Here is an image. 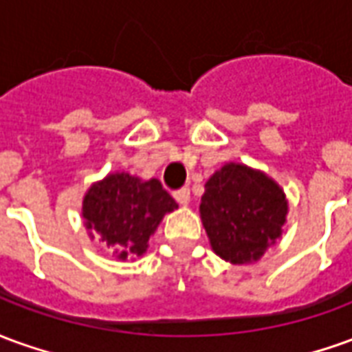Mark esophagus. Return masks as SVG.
<instances>
[{
  "mask_svg": "<svg viewBox=\"0 0 352 352\" xmlns=\"http://www.w3.org/2000/svg\"><path fill=\"white\" fill-rule=\"evenodd\" d=\"M173 198H175L181 206H188V204H190V190H188V188H181V190L173 192Z\"/></svg>",
  "mask_w": 352,
  "mask_h": 352,
  "instance_id": "obj_1",
  "label": "esophagus"
}]
</instances>
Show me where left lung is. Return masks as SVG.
Masks as SVG:
<instances>
[{"label":"left lung","mask_w":352,"mask_h":352,"mask_svg":"<svg viewBox=\"0 0 352 352\" xmlns=\"http://www.w3.org/2000/svg\"><path fill=\"white\" fill-rule=\"evenodd\" d=\"M286 217V192L261 169L227 162L204 184L201 225L211 250L232 265L259 261L282 236Z\"/></svg>","instance_id":"left-lung-1"}]
</instances>
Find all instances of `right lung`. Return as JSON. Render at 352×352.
<instances>
[{
  "label": "right lung",
  "mask_w": 352,
  "mask_h": 352,
  "mask_svg": "<svg viewBox=\"0 0 352 352\" xmlns=\"http://www.w3.org/2000/svg\"><path fill=\"white\" fill-rule=\"evenodd\" d=\"M177 201L158 179H141L125 171L108 173L83 196V225L89 238H100L120 261L135 259L148 248L151 236Z\"/></svg>",
  "instance_id": "1"
}]
</instances>
